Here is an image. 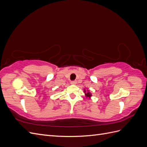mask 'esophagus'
Instances as JSON below:
<instances>
[{"mask_svg":"<svg viewBox=\"0 0 147 147\" xmlns=\"http://www.w3.org/2000/svg\"><path fill=\"white\" fill-rule=\"evenodd\" d=\"M77 81H72V82H71V84H77Z\"/></svg>","mask_w":147,"mask_h":147,"instance_id":"esophagus-1","label":"esophagus"}]
</instances>
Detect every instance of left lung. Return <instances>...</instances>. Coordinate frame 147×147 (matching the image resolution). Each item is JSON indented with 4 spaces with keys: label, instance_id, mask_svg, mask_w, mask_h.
Here are the masks:
<instances>
[{
    "label": "left lung",
    "instance_id": "1",
    "mask_svg": "<svg viewBox=\"0 0 147 147\" xmlns=\"http://www.w3.org/2000/svg\"><path fill=\"white\" fill-rule=\"evenodd\" d=\"M84 94H85V96L87 98H88V99L91 98L92 96V94H91V93L90 92V91L87 90V91H86V90H84Z\"/></svg>",
    "mask_w": 147,
    "mask_h": 147
}]
</instances>
